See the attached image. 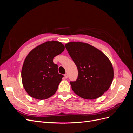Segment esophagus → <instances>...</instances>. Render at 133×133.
<instances>
[{"mask_svg": "<svg viewBox=\"0 0 133 133\" xmlns=\"http://www.w3.org/2000/svg\"><path fill=\"white\" fill-rule=\"evenodd\" d=\"M64 77H65V79H67V78H68V74H66V73H65V74H64Z\"/></svg>", "mask_w": 133, "mask_h": 133, "instance_id": "esophagus-1", "label": "esophagus"}]
</instances>
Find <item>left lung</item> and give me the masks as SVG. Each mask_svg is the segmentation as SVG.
<instances>
[{
    "label": "left lung",
    "instance_id": "left-lung-1",
    "mask_svg": "<svg viewBox=\"0 0 133 133\" xmlns=\"http://www.w3.org/2000/svg\"><path fill=\"white\" fill-rule=\"evenodd\" d=\"M65 46L78 71L76 80L70 82L72 90L84 99H95L101 96L110 87L114 77L109 59L87 43L73 42Z\"/></svg>",
    "mask_w": 133,
    "mask_h": 133
}]
</instances>
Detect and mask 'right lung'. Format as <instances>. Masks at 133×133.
I'll use <instances>...</instances> for the list:
<instances>
[{
    "instance_id": "add662e5",
    "label": "right lung",
    "mask_w": 133,
    "mask_h": 133,
    "mask_svg": "<svg viewBox=\"0 0 133 133\" xmlns=\"http://www.w3.org/2000/svg\"><path fill=\"white\" fill-rule=\"evenodd\" d=\"M65 49L57 41L46 42L35 48L28 54L22 70L24 88L32 98L45 99L53 95L64 75L59 74L53 58Z\"/></svg>"
}]
</instances>
